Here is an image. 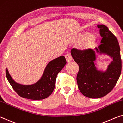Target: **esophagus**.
<instances>
[{
    "label": "esophagus",
    "instance_id": "1",
    "mask_svg": "<svg viewBox=\"0 0 123 123\" xmlns=\"http://www.w3.org/2000/svg\"><path fill=\"white\" fill-rule=\"evenodd\" d=\"M65 57L66 58L67 62H70L73 60V58H72L71 55L69 53H67L65 55Z\"/></svg>",
    "mask_w": 123,
    "mask_h": 123
}]
</instances>
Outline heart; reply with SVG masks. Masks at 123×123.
<instances>
[{"instance_id": "b5f03b06", "label": "heart", "mask_w": 123, "mask_h": 123, "mask_svg": "<svg viewBox=\"0 0 123 123\" xmlns=\"http://www.w3.org/2000/svg\"><path fill=\"white\" fill-rule=\"evenodd\" d=\"M79 40L77 47L79 50L86 51L91 49L96 42V37L94 35L88 32H85L79 37Z\"/></svg>"}]
</instances>
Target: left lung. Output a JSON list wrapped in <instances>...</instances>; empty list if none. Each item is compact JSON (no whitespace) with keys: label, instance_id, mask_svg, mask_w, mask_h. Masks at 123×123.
Instances as JSON below:
<instances>
[{"label":"left lung","instance_id":"8db88e82","mask_svg":"<svg viewBox=\"0 0 123 123\" xmlns=\"http://www.w3.org/2000/svg\"><path fill=\"white\" fill-rule=\"evenodd\" d=\"M97 27L102 37L98 48L86 51L76 48L71 50L72 57L79 68L76 77L79 89L84 96L91 98L103 97L110 92L122 71L120 49L117 38L107 26L97 25ZM96 52L107 54L113 58L106 72L97 70L95 66Z\"/></svg>","mask_w":123,"mask_h":123}]
</instances>
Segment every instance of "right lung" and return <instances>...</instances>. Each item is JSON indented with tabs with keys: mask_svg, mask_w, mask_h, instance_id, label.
Returning a JSON list of instances; mask_svg holds the SVG:
<instances>
[{
	"mask_svg": "<svg viewBox=\"0 0 123 123\" xmlns=\"http://www.w3.org/2000/svg\"><path fill=\"white\" fill-rule=\"evenodd\" d=\"M66 63L64 56H60L51 61L47 65L42 78L35 84L22 85L16 83L11 76L7 68L6 76L13 89L19 96L25 98L40 100L47 98L52 94L55 87L57 74Z\"/></svg>",
	"mask_w": 123,
	"mask_h": 123,
	"instance_id": "obj_1",
	"label": "right lung"
}]
</instances>
